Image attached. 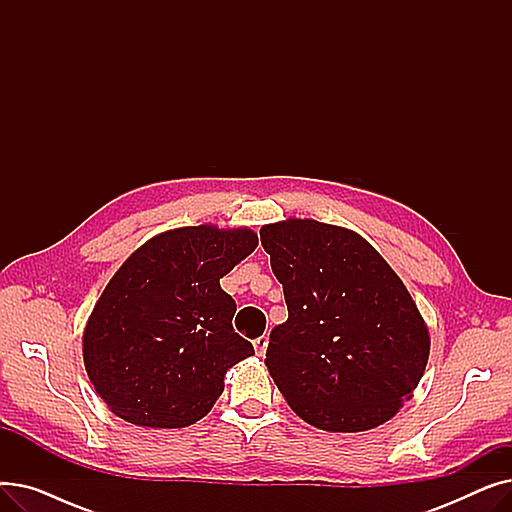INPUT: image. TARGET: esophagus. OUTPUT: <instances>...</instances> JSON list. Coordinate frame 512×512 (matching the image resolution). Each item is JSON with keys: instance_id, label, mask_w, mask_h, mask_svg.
Here are the masks:
<instances>
[{"instance_id": "obj_1", "label": "esophagus", "mask_w": 512, "mask_h": 512, "mask_svg": "<svg viewBox=\"0 0 512 512\" xmlns=\"http://www.w3.org/2000/svg\"><path fill=\"white\" fill-rule=\"evenodd\" d=\"M253 346H255V353H257L259 357L265 355V351H267V336L255 338V340H253Z\"/></svg>"}]
</instances>
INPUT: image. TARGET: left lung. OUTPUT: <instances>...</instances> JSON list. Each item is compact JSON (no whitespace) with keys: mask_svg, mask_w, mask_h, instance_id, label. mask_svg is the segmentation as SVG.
<instances>
[{"mask_svg":"<svg viewBox=\"0 0 512 512\" xmlns=\"http://www.w3.org/2000/svg\"><path fill=\"white\" fill-rule=\"evenodd\" d=\"M259 236L288 307L265 365L292 411L326 432H363L394 417L429 357L405 284L351 230L288 220Z\"/></svg>","mask_w":512,"mask_h":512,"instance_id":"obj_1","label":"left lung"}]
</instances>
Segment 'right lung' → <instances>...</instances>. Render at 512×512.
I'll use <instances>...</instances> for the list:
<instances>
[{
    "mask_svg": "<svg viewBox=\"0 0 512 512\" xmlns=\"http://www.w3.org/2000/svg\"><path fill=\"white\" fill-rule=\"evenodd\" d=\"M257 234L188 226L134 251L105 286L83 336L89 380L128 423L186 427L209 413L224 375L255 355L234 332L236 303L220 280Z\"/></svg>",
    "mask_w": 512,
    "mask_h": 512,
    "instance_id": "right-lung-1",
    "label": "right lung"
}]
</instances>
